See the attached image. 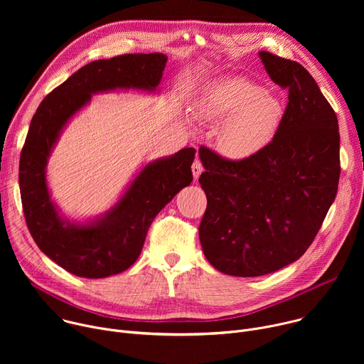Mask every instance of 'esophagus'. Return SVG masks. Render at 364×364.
<instances>
[{
	"mask_svg": "<svg viewBox=\"0 0 364 364\" xmlns=\"http://www.w3.org/2000/svg\"><path fill=\"white\" fill-rule=\"evenodd\" d=\"M191 171H193V177L197 180L200 177V174L203 173V164L200 160H194V163L191 166Z\"/></svg>",
	"mask_w": 364,
	"mask_h": 364,
	"instance_id": "1",
	"label": "esophagus"
}]
</instances>
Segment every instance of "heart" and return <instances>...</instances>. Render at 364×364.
Segmentation results:
<instances>
[{
    "label": "heart",
    "mask_w": 364,
    "mask_h": 364,
    "mask_svg": "<svg viewBox=\"0 0 364 364\" xmlns=\"http://www.w3.org/2000/svg\"><path fill=\"white\" fill-rule=\"evenodd\" d=\"M196 115L205 124H220L218 141L232 159H246L267 146L282 118L278 97L246 79H223L200 95Z\"/></svg>",
    "instance_id": "heart-1"
}]
</instances>
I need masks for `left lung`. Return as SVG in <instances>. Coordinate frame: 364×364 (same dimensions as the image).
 <instances>
[{"instance_id":"obj_1","label":"left lung","mask_w":364,"mask_h":364,"mask_svg":"<svg viewBox=\"0 0 364 364\" xmlns=\"http://www.w3.org/2000/svg\"><path fill=\"white\" fill-rule=\"evenodd\" d=\"M269 77L288 89L272 141L232 161L207 146L198 183L207 207L198 228L204 256L232 277H262L299 259L317 236L340 178L337 115L298 62L259 51Z\"/></svg>"}]
</instances>
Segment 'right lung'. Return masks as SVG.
Segmentation results:
<instances>
[{
	"label": "right lung",
	"instance_id": "1",
	"mask_svg": "<svg viewBox=\"0 0 364 364\" xmlns=\"http://www.w3.org/2000/svg\"><path fill=\"white\" fill-rule=\"evenodd\" d=\"M163 53L122 55L87 63L48 93L37 108L20 157V191L27 228L51 261L82 278H107L128 269L146 232L166 204L193 181L194 148L148 163L117 204L87 223H70L51 200L46 167L63 128L93 93L117 89L157 90Z\"/></svg>",
	"mask_w": 364,
	"mask_h": 364
}]
</instances>
